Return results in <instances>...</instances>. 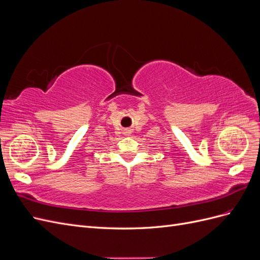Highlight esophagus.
<instances>
[{"label": "esophagus", "mask_w": 260, "mask_h": 260, "mask_svg": "<svg viewBox=\"0 0 260 260\" xmlns=\"http://www.w3.org/2000/svg\"><path fill=\"white\" fill-rule=\"evenodd\" d=\"M130 133H131L130 130H124V135H125V136H129Z\"/></svg>", "instance_id": "34e87169"}]
</instances>
